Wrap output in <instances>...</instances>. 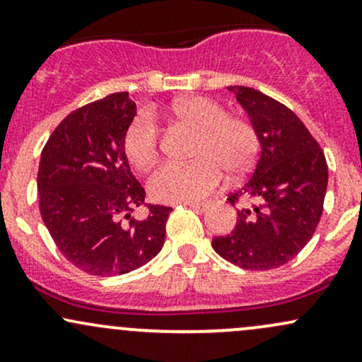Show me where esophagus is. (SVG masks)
<instances>
[{
    "label": "esophagus",
    "instance_id": "1",
    "mask_svg": "<svg viewBox=\"0 0 362 362\" xmlns=\"http://www.w3.org/2000/svg\"><path fill=\"white\" fill-rule=\"evenodd\" d=\"M187 206L190 207V209H194V211H197V213H204V211H207L209 209V206H211V202H187Z\"/></svg>",
    "mask_w": 362,
    "mask_h": 362
}]
</instances>
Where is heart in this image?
<instances>
[{
    "label": "heart",
    "instance_id": "b5f03b06",
    "mask_svg": "<svg viewBox=\"0 0 362 362\" xmlns=\"http://www.w3.org/2000/svg\"><path fill=\"white\" fill-rule=\"evenodd\" d=\"M175 122L195 129L190 163H167L149 177V194L161 202H190L211 194L223 178L243 175L252 168L259 151V138L248 120L228 115L221 103L206 97H189L175 102ZM161 132L151 112L132 119L124 136V151L136 170H148L160 155Z\"/></svg>",
    "mask_w": 362,
    "mask_h": 362
}]
</instances>
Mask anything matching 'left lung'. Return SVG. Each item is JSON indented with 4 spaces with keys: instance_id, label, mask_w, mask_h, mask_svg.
I'll return each instance as SVG.
<instances>
[{
    "instance_id": "left-lung-1",
    "label": "left lung",
    "mask_w": 362,
    "mask_h": 362,
    "mask_svg": "<svg viewBox=\"0 0 362 362\" xmlns=\"http://www.w3.org/2000/svg\"><path fill=\"white\" fill-rule=\"evenodd\" d=\"M247 110L260 155L247 182L228 195L243 201L230 235L213 248L231 264L250 271L281 267L310 242L325 201L328 168L317 139L293 110L259 90L228 86Z\"/></svg>"
}]
</instances>
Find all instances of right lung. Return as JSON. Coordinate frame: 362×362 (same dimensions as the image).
<instances>
[{
  "mask_svg": "<svg viewBox=\"0 0 362 362\" xmlns=\"http://www.w3.org/2000/svg\"><path fill=\"white\" fill-rule=\"evenodd\" d=\"M136 115L127 91L80 107L54 129L40 155L37 189L45 226L59 252L91 276L136 271L160 253L172 207L145 204L124 136Z\"/></svg>",
  "mask_w": 362,
  "mask_h": 362,
  "instance_id": "obj_1",
  "label": "right lung"
}]
</instances>
